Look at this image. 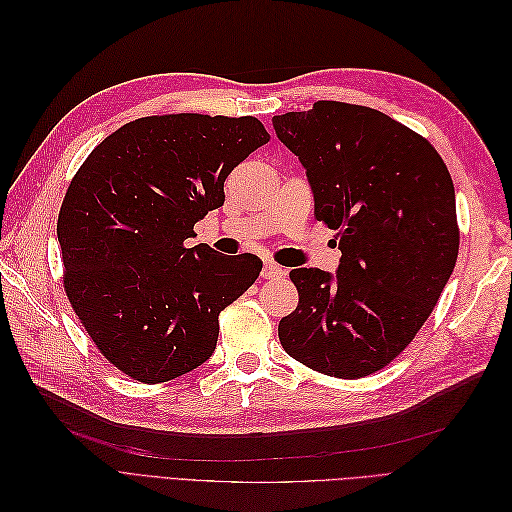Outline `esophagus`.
Instances as JSON below:
<instances>
[{
  "label": "esophagus",
  "mask_w": 512,
  "mask_h": 512,
  "mask_svg": "<svg viewBox=\"0 0 512 512\" xmlns=\"http://www.w3.org/2000/svg\"><path fill=\"white\" fill-rule=\"evenodd\" d=\"M284 275L286 271L280 265H275V262H265V269H262V277H265V280H282Z\"/></svg>",
  "instance_id": "1"
}]
</instances>
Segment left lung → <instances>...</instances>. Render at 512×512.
<instances>
[{
    "label": "left lung",
    "instance_id": "obj_1",
    "mask_svg": "<svg viewBox=\"0 0 512 512\" xmlns=\"http://www.w3.org/2000/svg\"><path fill=\"white\" fill-rule=\"evenodd\" d=\"M273 128L342 250L335 275L290 271L299 305L280 320V342L320 374L369 376L412 342L455 269L451 173L427 138L369 106L320 100Z\"/></svg>",
    "mask_w": 512,
    "mask_h": 512
}]
</instances>
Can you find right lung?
<instances>
[{"label": "right lung", "instance_id": "1", "mask_svg": "<svg viewBox=\"0 0 512 512\" xmlns=\"http://www.w3.org/2000/svg\"><path fill=\"white\" fill-rule=\"evenodd\" d=\"M269 138L256 117L153 115L106 136L74 175L57 220L64 288L123 374L158 384L213 354L220 312L262 260L185 241L224 205L230 170Z\"/></svg>", "mask_w": 512, "mask_h": 512}]
</instances>
